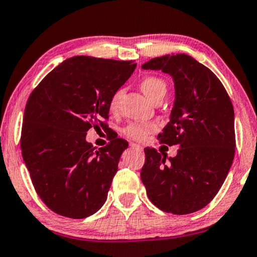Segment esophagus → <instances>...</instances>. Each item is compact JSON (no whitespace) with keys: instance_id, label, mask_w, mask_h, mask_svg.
Wrapping results in <instances>:
<instances>
[{"instance_id":"esophagus-1","label":"esophagus","mask_w":257,"mask_h":257,"mask_svg":"<svg viewBox=\"0 0 257 257\" xmlns=\"http://www.w3.org/2000/svg\"><path fill=\"white\" fill-rule=\"evenodd\" d=\"M130 148L137 151H143V148H142L140 144H136V143H130Z\"/></svg>"}]
</instances>
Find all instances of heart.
<instances>
[{"instance_id": "obj_1", "label": "heart", "mask_w": 257, "mask_h": 257, "mask_svg": "<svg viewBox=\"0 0 257 257\" xmlns=\"http://www.w3.org/2000/svg\"><path fill=\"white\" fill-rule=\"evenodd\" d=\"M140 87L143 93L150 99L151 101L158 98L160 94L166 93V84L162 78L156 76H148L140 82ZM123 97V89H118L112 94L108 101V110L112 114L118 112L121 99ZM157 129L156 123H145V122H134L123 129V135L128 139L135 141H144L152 132Z\"/></svg>"}]
</instances>
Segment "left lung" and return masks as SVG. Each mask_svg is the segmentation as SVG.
I'll list each match as a JSON object with an SVG mask.
<instances>
[{"label":"left lung","instance_id":"obj_1","mask_svg":"<svg viewBox=\"0 0 257 257\" xmlns=\"http://www.w3.org/2000/svg\"><path fill=\"white\" fill-rule=\"evenodd\" d=\"M142 68L171 75L175 87L171 120L160 143L179 145L166 158L145 148L141 179L157 208L174 214L197 211L213 200L235 152L234 110L223 84L209 68L186 54L155 57Z\"/></svg>","mask_w":257,"mask_h":257}]
</instances>
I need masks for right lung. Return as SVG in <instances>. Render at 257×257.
I'll return each instance as SVG.
<instances>
[{"instance_id": "add662e5", "label": "right lung", "mask_w": 257, "mask_h": 257, "mask_svg": "<svg viewBox=\"0 0 257 257\" xmlns=\"http://www.w3.org/2000/svg\"><path fill=\"white\" fill-rule=\"evenodd\" d=\"M133 61L70 57L32 91L24 110L21 149L33 187L52 211L82 219L104 205L128 142L95 149L90 128L107 129L108 101L135 70Z\"/></svg>"}]
</instances>
